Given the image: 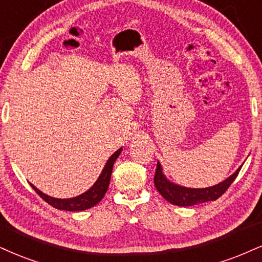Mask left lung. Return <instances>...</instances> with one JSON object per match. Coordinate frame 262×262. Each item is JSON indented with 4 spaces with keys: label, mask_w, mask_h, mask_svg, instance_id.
<instances>
[{
    "label": "left lung",
    "mask_w": 262,
    "mask_h": 262,
    "mask_svg": "<svg viewBox=\"0 0 262 262\" xmlns=\"http://www.w3.org/2000/svg\"><path fill=\"white\" fill-rule=\"evenodd\" d=\"M241 169L242 165L230 177H227L215 186L206 187V188H189V187L180 186L167 180V177L163 172V166L158 161L156 176H154V185H156L158 192L163 195V198L166 199L171 204L177 206H192L199 204V203L211 202V200L214 202V200L220 198L235 180V177L238 176Z\"/></svg>",
    "instance_id": "left-lung-1"
}]
</instances>
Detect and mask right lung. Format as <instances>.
I'll use <instances>...</instances> for the list:
<instances>
[{"instance_id": "obj_1", "label": "right lung", "mask_w": 262, "mask_h": 262, "mask_svg": "<svg viewBox=\"0 0 262 262\" xmlns=\"http://www.w3.org/2000/svg\"><path fill=\"white\" fill-rule=\"evenodd\" d=\"M122 148L118 149L113 156L106 160L104 167H103L101 175L93 186L89 190H86L82 194L74 196V198H68V199H59V198H53L45 193H42L40 189L36 188L32 183H30L32 188L38 195L41 196L45 202H47L48 204L52 205L53 208L59 209V210H67V211H82V210H87L96 204H98L99 202L103 199V196L106 193L109 187V182H111V176L113 172V166H114L115 160L118 159V157L120 156Z\"/></svg>"}]
</instances>
